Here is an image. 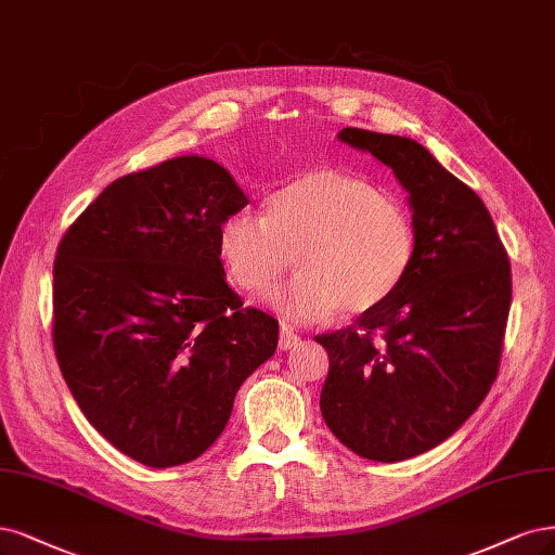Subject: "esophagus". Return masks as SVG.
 I'll return each instance as SVG.
<instances>
[{
    "instance_id": "34e87169",
    "label": "esophagus",
    "mask_w": 555,
    "mask_h": 555,
    "mask_svg": "<svg viewBox=\"0 0 555 555\" xmlns=\"http://www.w3.org/2000/svg\"><path fill=\"white\" fill-rule=\"evenodd\" d=\"M298 341H300V337H298L289 326H282V328H280V341H278V344H280L282 351L298 347Z\"/></svg>"
}]
</instances>
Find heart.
I'll list each match as a JSON object with an SVG mask.
<instances>
[{
	"label": "heart",
	"mask_w": 555,
	"mask_h": 555,
	"mask_svg": "<svg viewBox=\"0 0 555 555\" xmlns=\"http://www.w3.org/2000/svg\"><path fill=\"white\" fill-rule=\"evenodd\" d=\"M218 247L229 280L255 298L275 289L296 255L302 273L273 294V308L289 323H314L392 298L411 273L415 224L404 202L367 179L317 167L282 185L266 218L229 216Z\"/></svg>",
	"instance_id": "1"
}]
</instances>
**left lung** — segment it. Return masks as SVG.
Masks as SVG:
<instances>
[{
    "label": "left lung",
    "mask_w": 555,
    "mask_h": 555,
    "mask_svg": "<svg viewBox=\"0 0 555 555\" xmlns=\"http://www.w3.org/2000/svg\"><path fill=\"white\" fill-rule=\"evenodd\" d=\"M337 140L392 169L415 224L411 273L328 351V429L358 456L404 462L441 446L499 374L512 302L507 253L485 202L411 138L341 128Z\"/></svg>",
    "instance_id": "obj_1"
}]
</instances>
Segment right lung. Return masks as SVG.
<instances>
[{"label": "right lung", "mask_w": 555, "mask_h": 555, "mask_svg": "<svg viewBox=\"0 0 555 555\" xmlns=\"http://www.w3.org/2000/svg\"><path fill=\"white\" fill-rule=\"evenodd\" d=\"M247 204L229 171L179 156L109 183L54 259L52 339L91 427L151 468L197 460L278 321L229 289L220 224Z\"/></svg>", "instance_id": "right-lung-1"}]
</instances>
